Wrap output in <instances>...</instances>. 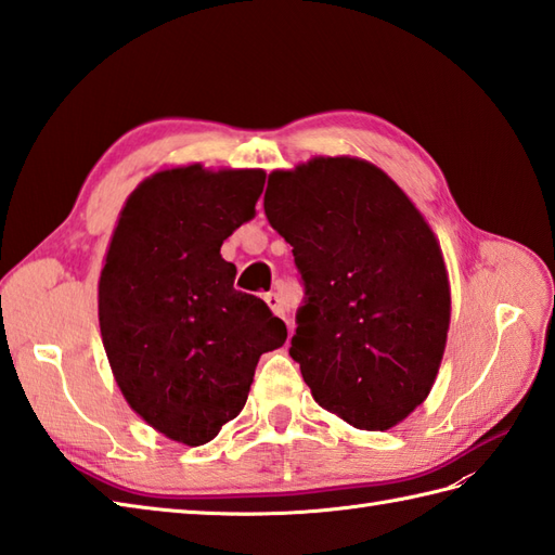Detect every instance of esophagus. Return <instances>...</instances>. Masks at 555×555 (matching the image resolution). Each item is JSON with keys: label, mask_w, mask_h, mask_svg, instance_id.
Here are the masks:
<instances>
[{"label": "esophagus", "mask_w": 555, "mask_h": 555, "mask_svg": "<svg viewBox=\"0 0 555 555\" xmlns=\"http://www.w3.org/2000/svg\"><path fill=\"white\" fill-rule=\"evenodd\" d=\"M266 304H268V309L273 311L275 315H280V318H285V304H282V299H280V294H275V292H270V294H266Z\"/></svg>", "instance_id": "esophagus-1"}]
</instances>
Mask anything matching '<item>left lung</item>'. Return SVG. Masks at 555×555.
Masks as SVG:
<instances>
[{"label":"left lung","mask_w":555,"mask_h":555,"mask_svg":"<svg viewBox=\"0 0 555 555\" xmlns=\"http://www.w3.org/2000/svg\"><path fill=\"white\" fill-rule=\"evenodd\" d=\"M263 208L309 294L289 356L313 399L359 429L399 425L427 399L447 349L451 285L433 228L359 156L273 170Z\"/></svg>","instance_id":"1"}]
</instances>
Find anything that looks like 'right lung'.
<instances>
[{"mask_svg":"<svg viewBox=\"0 0 555 555\" xmlns=\"http://www.w3.org/2000/svg\"><path fill=\"white\" fill-rule=\"evenodd\" d=\"M261 168L170 166L122 204L96 304L104 351L130 409L156 433L202 447L244 409L261 353L287 327L232 287L220 246L256 216Z\"/></svg>","mask_w":555,"mask_h":555,"instance_id":"1","label":"right lung"}]
</instances>
